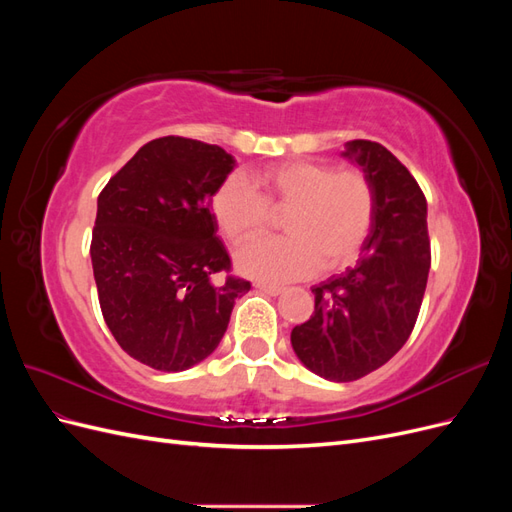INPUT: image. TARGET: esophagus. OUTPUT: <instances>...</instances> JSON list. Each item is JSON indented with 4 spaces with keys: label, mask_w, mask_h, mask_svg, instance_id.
I'll use <instances>...</instances> for the list:
<instances>
[{
    "label": "esophagus",
    "mask_w": 512,
    "mask_h": 512,
    "mask_svg": "<svg viewBox=\"0 0 512 512\" xmlns=\"http://www.w3.org/2000/svg\"><path fill=\"white\" fill-rule=\"evenodd\" d=\"M256 288H258V290H262V292L271 294V297H277V294H282V292H284V288H282V286H275V284H265V282H256Z\"/></svg>",
    "instance_id": "obj_1"
}]
</instances>
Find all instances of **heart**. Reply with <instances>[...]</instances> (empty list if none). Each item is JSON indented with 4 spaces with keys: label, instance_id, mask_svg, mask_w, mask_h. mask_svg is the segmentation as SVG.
<instances>
[{
    "label": "heart",
    "instance_id": "b5f03b06",
    "mask_svg": "<svg viewBox=\"0 0 512 512\" xmlns=\"http://www.w3.org/2000/svg\"><path fill=\"white\" fill-rule=\"evenodd\" d=\"M256 190L228 177L213 196V215L232 247H243L284 215L290 237L258 241L239 254V269L258 280H294L316 269L337 271L361 254L376 222V188L361 168L286 160L262 168Z\"/></svg>",
    "mask_w": 512,
    "mask_h": 512
}]
</instances>
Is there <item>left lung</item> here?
<instances>
[{"mask_svg":"<svg viewBox=\"0 0 512 512\" xmlns=\"http://www.w3.org/2000/svg\"><path fill=\"white\" fill-rule=\"evenodd\" d=\"M344 156L374 183L376 222L359 262L312 288L314 314L290 333L301 363L333 382L371 374L408 342L431 267L427 200L410 170L371 141Z\"/></svg>","mask_w":512,"mask_h":512,"instance_id":"obj_1","label":"left lung"}]
</instances>
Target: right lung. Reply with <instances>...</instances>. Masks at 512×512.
Listing matches in <instances>:
<instances>
[{
    "label": "right lung",
    "instance_id": "add662e5",
    "mask_svg": "<svg viewBox=\"0 0 512 512\" xmlns=\"http://www.w3.org/2000/svg\"><path fill=\"white\" fill-rule=\"evenodd\" d=\"M235 166L218 145L162 136L98 196L91 265L106 327L132 359L183 371L218 348L252 284L232 275L211 196ZM224 272V283L214 275Z\"/></svg>",
    "mask_w": 512,
    "mask_h": 512
}]
</instances>
